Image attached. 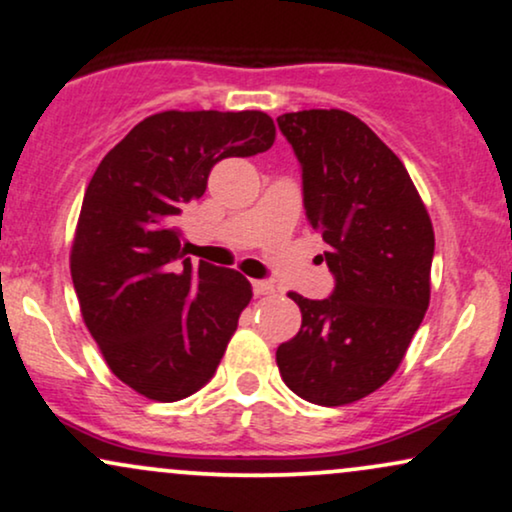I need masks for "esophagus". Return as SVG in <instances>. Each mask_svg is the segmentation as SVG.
Segmentation results:
<instances>
[{
    "instance_id": "esophagus-1",
    "label": "esophagus",
    "mask_w": 512,
    "mask_h": 512,
    "mask_svg": "<svg viewBox=\"0 0 512 512\" xmlns=\"http://www.w3.org/2000/svg\"><path fill=\"white\" fill-rule=\"evenodd\" d=\"M252 293H255V295H271V293H274V283L267 281V278H255V281H252Z\"/></svg>"
}]
</instances>
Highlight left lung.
I'll return each mask as SVG.
<instances>
[{
	"instance_id": "8db88e82",
	"label": "left lung",
	"mask_w": 512,
	"mask_h": 512,
	"mask_svg": "<svg viewBox=\"0 0 512 512\" xmlns=\"http://www.w3.org/2000/svg\"><path fill=\"white\" fill-rule=\"evenodd\" d=\"M276 122L335 278L326 300L290 293L302 328L276 349V364L297 397L352 404L392 378L428 312L435 231L404 163L357 115L333 108Z\"/></svg>"
}]
</instances>
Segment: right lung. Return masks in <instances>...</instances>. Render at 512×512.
Here are the masks:
<instances>
[{"label":"right lung","instance_id":"1","mask_svg":"<svg viewBox=\"0 0 512 512\" xmlns=\"http://www.w3.org/2000/svg\"><path fill=\"white\" fill-rule=\"evenodd\" d=\"M262 111H165L141 120L84 191L70 255L82 319L122 383L155 401L208 385L248 307L236 269L193 267L177 217L224 158L271 148Z\"/></svg>","mask_w":512,"mask_h":512}]
</instances>
